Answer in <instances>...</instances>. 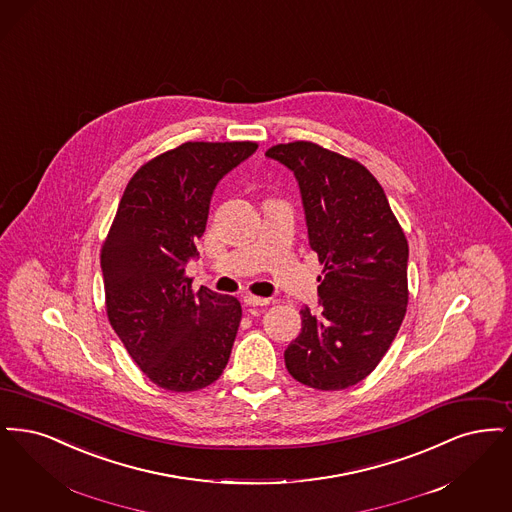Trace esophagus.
Wrapping results in <instances>:
<instances>
[{"label": "esophagus", "instance_id": "34e87169", "mask_svg": "<svg viewBox=\"0 0 512 512\" xmlns=\"http://www.w3.org/2000/svg\"><path fill=\"white\" fill-rule=\"evenodd\" d=\"M246 306H252V308H262L269 304V298H260V296H252V294H246L245 296Z\"/></svg>", "mask_w": 512, "mask_h": 512}]
</instances>
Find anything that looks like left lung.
Returning <instances> with one entry per match:
<instances>
[{
	"instance_id": "1",
	"label": "left lung",
	"mask_w": 512,
	"mask_h": 512,
	"mask_svg": "<svg viewBox=\"0 0 512 512\" xmlns=\"http://www.w3.org/2000/svg\"><path fill=\"white\" fill-rule=\"evenodd\" d=\"M266 155L298 179L310 245L325 266L321 308L300 310L285 365L310 388H350L375 371L407 312L405 233L377 178L354 158L312 141L279 143Z\"/></svg>"
}]
</instances>
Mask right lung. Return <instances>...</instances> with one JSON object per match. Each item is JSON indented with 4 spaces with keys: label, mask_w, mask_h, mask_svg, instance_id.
I'll return each mask as SVG.
<instances>
[{
    "label": "right lung",
    "mask_w": 512,
    "mask_h": 512,
    "mask_svg": "<svg viewBox=\"0 0 512 512\" xmlns=\"http://www.w3.org/2000/svg\"><path fill=\"white\" fill-rule=\"evenodd\" d=\"M256 141H187L145 162L128 181L101 246L109 323L156 386L195 392L222 377L241 302L197 292L185 264L197 256L218 181Z\"/></svg>",
    "instance_id": "right-lung-1"
}]
</instances>
